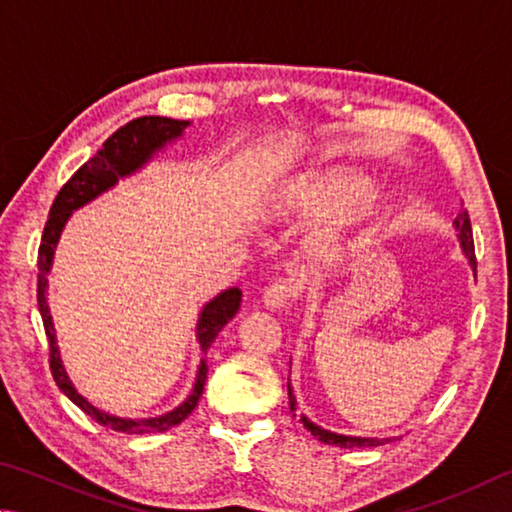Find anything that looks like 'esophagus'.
Segmentation results:
<instances>
[{
	"mask_svg": "<svg viewBox=\"0 0 512 512\" xmlns=\"http://www.w3.org/2000/svg\"><path fill=\"white\" fill-rule=\"evenodd\" d=\"M294 297H297V285L290 283V281H285V279H279V281H274L270 288L265 290L263 303H265L267 308L279 310L283 306H288L290 301H294Z\"/></svg>",
	"mask_w": 512,
	"mask_h": 512,
	"instance_id": "1",
	"label": "esophagus"
}]
</instances>
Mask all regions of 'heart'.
<instances>
[{
	"instance_id": "b5f03b06",
	"label": "heart",
	"mask_w": 512,
	"mask_h": 512,
	"mask_svg": "<svg viewBox=\"0 0 512 512\" xmlns=\"http://www.w3.org/2000/svg\"><path fill=\"white\" fill-rule=\"evenodd\" d=\"M357 193V184L351 179H326V182L306 184L297 188L292 197V204L310 211H333L342 209L353 200Z\"/></svg>"
}]
</instances>
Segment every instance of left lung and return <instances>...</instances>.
<instances>
[{
    "label": "left lung",
    "instance_id": "8db88e82",
    "mask_svg": "<svg viewBox=\"0 0 512 512\" xmlns=\"http://www.w3.org/2000/svg\"><path fill=\"white\" fill-rule=\"evenodd\" d=\"M454 227H456V231H459L461 245H463L465 256L470 258L472 270L477 272V258H474V242H472V224H470V215H468V211H465L463 202H461V211L454 220ZM294 405H297V402H294V396L290 391V407L294 409ZM301 423L310 429L312 436H317L321 443H328V445H337V447H378L382 443H387V438H355V436H342V434L326 432V429H321L315 423H310L306 416H301Z\"/></svg>",
    "mask_w": 512,
    "mask_h": 512
}]
</instances>
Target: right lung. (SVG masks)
Instances as JSON below:
<instances>
[{"mask_svg":"<svg viewBox=\"0 0 512 512\" xmlns=\"http://www.w3.org/2000/svg\"><path fill=\"white\" fill-rule=\"evenodd\" d=\"M186 125L188 121L166 119V116H139V119H132L125 125H121L112 137L105 139L103 148L98 150L92 159H87L85 164L69 177V182L60 188L56 200L51 204L49 220L44 224V231H42V242L38 249V308L42 315L44 333H47V339H49L51 375L53 380H56L58 389L65 393L76 407L83 409L94 423L110 427L114 432H125V434L166 432V429L182 423V420L197 407V400H200L204 391L206 375H209V366H206V360L200 362V371H197L193 393L186 398V402H182V405L166 416L150 418V420H125V418L105 414V411H98L96 407L89 405L83 396H80V393L74 389V384L69 382L65 369H62L58 346H56V335H53L49 306H47V299H44L47 272L51 267L53 249L58 245L60 231L65 227L69 213L78 209V206L87 204L89 200H94L96 195H101L110 186H114L119 177L134 173L143 161H148L152 157V152L159 150L166 141L179 137ZM240 299H242V292L238 288H231L227 292H222L220 297H215L211 303H206V308L200 315V321H197V339H200V346L204 353L209 351V346L213 344V339L218 337L220 330L227 326L233 317H236V312L240 308Z\"/></svg>","mask_w":512,"mask_h":512,"instance_id":"add662e5","label":"right lung"}]
</instances>
